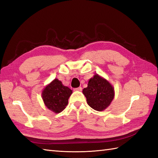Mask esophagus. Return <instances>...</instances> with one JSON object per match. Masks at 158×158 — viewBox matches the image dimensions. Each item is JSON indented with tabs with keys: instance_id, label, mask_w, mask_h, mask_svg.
<instances>
[{
	"instance_id": "34e87169",
	"label": "esophagus",
	"mask_w": 158,
	"mask_h": 158,
	"mask_svg": "<svg viewBox=\"0 0 158 158\" xmlns=\"http://www.w3.org/2000/svg\"><path fill=\"white\" fill-rule=\"evenodd\" d=\"M74 90H75V91H81L82 88H81V87H79V88H77L74 89Z\"/></svg>"
}]
</instances>
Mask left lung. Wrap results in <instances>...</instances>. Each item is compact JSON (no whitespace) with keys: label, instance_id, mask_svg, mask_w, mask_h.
<instances>
[{"label":"left lung","instance_id":"8db88e82","mask_svg":"<svg viewBox=\"0 0 158 158\" xmlns=\"http://www.w3.org/2000/svg\"><path fill=\"white\" fill-rule=\"evenodd\" d=\"M83 94L88 105L98 111L106 109L115 96L112 85L98 74L89 80L88 87L83 89Z\"/></svg>","mask_w":158,"mask_h":158}]
</instances>
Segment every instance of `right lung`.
<instances>
[{
  "label": "right lung",
  "instance_id": "add662e5",
  "mask_svg": "<svg viewBox=\"0 0 158 158\" xmlns=\"http://www.w3.org/2000/svg\"><path fill=\"white\" fill-rule=\"evenodd\" d=\"M72 93L69 88L64 85L58 79H55L43 90L42 98L49 110L59 113L66 108Z\"/></svg>",
  "mask_w": 158,
  "mask_h": 158
}]
</instances>
